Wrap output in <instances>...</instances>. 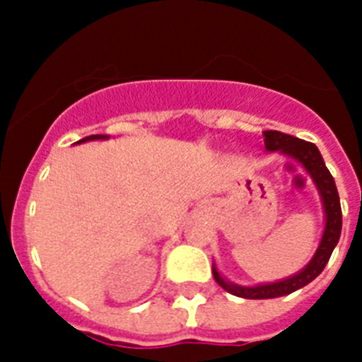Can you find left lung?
<instances>
[{
    "instance_id": "obj_1",
    "label": "left lung",
    "mask_w": 362,
    "mask_h": 362,
    "mask_svg": "<svg viewBox=\"0 0 362 362\" xmlns=\"http://www.w3.org/2000/svg\"><path fill=\"white\" fill-rule=\"evenodd\" d=\"M263 141H265L267 153H279L287 158H293L300 165L305 169L311 176L313 184L317 187L318 195H320L322 209H324V232L322 239L318 243V248L313 254L311 261L308 265L298 270L296 274L289 278L278 279V281H269V284H257V285H238L224 278L218 272L217 265L214 263V278L224 291H228L233 296L248 300H269L279 298L285 294H291L294 291L302 289L313 279L320 274L327 261L331 257V252L337 247V243L341 239L342 230V211H341V200H339V191H337L335 180L331 173L327 171L326 163L322 160V154L315 144L303 141V139L294 138V136L284 134L279 130H265L263 132Z\"/></svg>"
}]
</instances>
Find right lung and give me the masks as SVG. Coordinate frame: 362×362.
<instances>
[{"label":"right lung","mask_w":362,"mask_h":362,"mask_svg":"<svg viewBox=\"0 0 362 362\" xmlns=\"http://www.w3.org/2000/svg\"><path fill=\"white\" fill-rule=\"evenodd\" d=\"M110 136L106 134H93V136H88V138H83L81 141H77V144H84V141H95V139H108Z\"/></svg>","instance_id":"1"}]
</instances>
